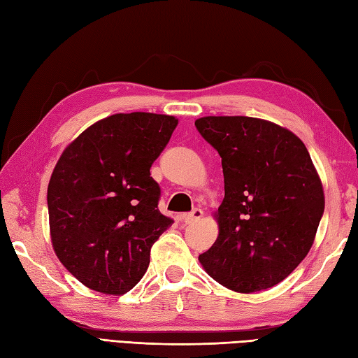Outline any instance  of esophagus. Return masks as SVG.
<instances>
[{"label": "esophagus", "mask_w": 358, "mask_h": 358, "mask_svg": "<svg viewBox=\"0 0 358 358\" xmlns=\"http://www.w3.org/2000/svg\"><path fill=\"white\" fill-rule=\"evenodd\" d=\"M201 217H203V210L199 209V208H195V209H192V212H189L187 215H185V222L187 224H192L195 222H199Z\"/></svg>", "instance_id": "obj_1"}]
</instances>
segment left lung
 I'll use <instances>...</instances> for the list:
<instances>
[{"label": "left lung", "mask_w": 358, "mask_h": 358, "mask_svg": "<svg viewBox=\"0 0 358 358\" xmlns=\"http://www.w3.org/2000/svg\"><path fill=\"white\" fill-rule=\"evenodd\" d=\"M195 127L222 157L224 177L220 234L200 263L235 292L278 285L308 255L324 210L306 146L252 117H203Z\"/></svg>", "instance_id": "1"}]
</instances>
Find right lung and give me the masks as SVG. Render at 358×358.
Wrapping results in <instances>:
<instances>
[{
	"instance_id": "add662e5",
	"label": "right lung",
	"mask_w": 358,
	"mask_h": 358,
	"mask_svg": "<svg viewBox=\"0 0 358 358\" xmlns=\"http://www.w3.org/2000/svg\"><path fill=\"white\" fill-rule=\"evenodd\" d=\"M178 120L115 113L87 127L59 157L48 187L52 245L83 285L120 295L148 271L150 248L172 220L150 166Z\"/></svg>"
}]
</instances>
